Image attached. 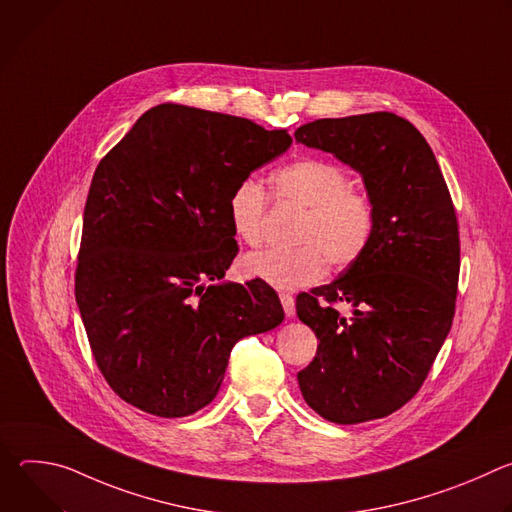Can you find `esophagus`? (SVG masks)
<instances>
[{
	"mask_svg": "<svg viewBox=\"0 0 512 512\" xmlns=\"http://www.w3.org/2000/svg\"><path fill=\"white\" fill-rule=\"evenodd\" d=\"M279 300H281V306H283V312H285V316H287V318H291V316L296 314V300H294V296L281 294V296H279Z\"/></svg>",
	"mask_w": 512,
	"mask_h": 512,
	"instance_id": "esophagus-1",
	"label": "esophagus"
}]
</instances>
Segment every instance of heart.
Instances as JSON below:
<instances>
[{
    "mask_svg": "<svg viewBox=\"0 0 512 512\" xmlns=\"http://www.w3.org/2000/svg\"><path fill=\"white\" fill-rule=\"evenodd\" d=\"M273 196L304 208L294 249H265L243 259L245 271L277 289H296L318 281L328 261L342 269L362 257L375 233L371 196L348 184L342 168L300 158L271 176ZM267 194L255 178H243L231 192L229 218L235 235L247 245L263 241Z\"/></svg>",
    "mask_w": 512,
    "mask_h": 512,
    "instance_id": "obj_1",
    "label": "heart"
}]
</instances>
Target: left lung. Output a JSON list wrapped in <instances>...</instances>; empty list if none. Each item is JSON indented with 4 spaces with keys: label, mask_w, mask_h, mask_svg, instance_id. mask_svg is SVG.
Instances as JSON below:
<instances>
[{
    "label": "left lung",
    "mask_w": 512,
    "mask_h": 512,
    "mask_svg": "<svg viewBox=\"0 0 512 512\" xmlns=\"http://www.w3.org/2000/svg\"><path fill=\"white\" fill-rule=\"evenodd\" d=\"M296 141L360 174L375 233L358 261L296 300L320 344L298 373L306 403L352 425L403 407L423 385L454 320L460 237L456 210L425 137L395 113L318 119ZM346 303L353 316L335 306Z\"/></svg>",
    "instance_id": "1"
}]
</instances>
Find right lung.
Masks as SVG:
<instances>
[{
	"instance_id": "add662e5",
	"label": "right lung",
	"mask_w": 512,
	"mask_h": 512,
	"mask_svg": "<svg viewBox=\"0 0 512 512\" xmlns=\"http://www.w3.org/2000/svg\"><path fill=\"white\" fill-rule=\"evenodd\" d=\"M289 145L285 129L164 103L99 162L75 298L99 371L129 405L196 413L221 389L233 346L283 322L265 281L221 279L239 253L233 188Z\"/></svg>"
}]
</instances>
